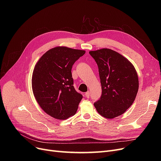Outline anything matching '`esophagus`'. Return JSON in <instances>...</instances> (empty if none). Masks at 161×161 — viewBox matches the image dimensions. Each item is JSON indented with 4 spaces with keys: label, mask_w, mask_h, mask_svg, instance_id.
Masks as SVG:
<instances>
[{
    "label": "esophagus",
    "mask_w": 161,
    "mask_h": 161,
    "mask_svg": "<svg viewBox=\"0 0 161 161\" xmlns=\"http://www.w3.org/2000/svg\"><path fill=\"white\" fill-rule=\"evenodd\" d=\"M85 96H86V98H89V97H90L89 91H87V92H86V93H85Z\"/></svg>",
    "instance_id": "obj_1"
}]
</instances>
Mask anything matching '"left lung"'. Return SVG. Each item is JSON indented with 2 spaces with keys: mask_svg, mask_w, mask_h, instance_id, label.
<instances>
[{
  "mask_svg": "<svg viewBox=\"0 0 161 161\" xmlns=\"http://www.w3.org/2000/svg\"><path fill=\"white\" fill-rule=\"evenodd\" d=\"M89 54L98 67L102 95L94 106L98 113L113 119L132 104L139 88L138 76L133 64L120 53L103 48Z\"/></svg>",
  "mask_w": 161,
  "mask_h": 161,
  "instance_id": "1",
  "label": "left lung"
}]
</instances>
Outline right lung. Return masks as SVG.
I'll return each mask as SVG.
<instances>
[{"label":"right lung","mask_w":161,"mask_h":161,"mask_svg":"<svg viewBox=\"0 0 161 161\" xmlns=\"http://www.w3.org/2000/svg\"><path fill=\"white\" fill-rule=\"evenodd\" d=\"M86 51L64 46L50 49L36 63L32 88L38 104L49 115L64 120L77 112L83 96L73 86L71 70Z\"/></svg>","instance_id":"obj_1"}]
</instances>
